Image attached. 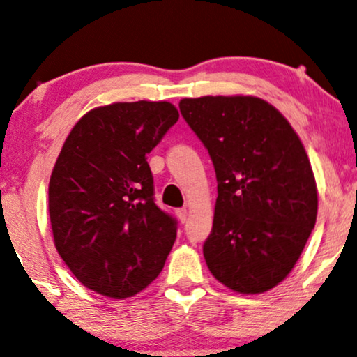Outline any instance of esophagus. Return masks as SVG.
Instances as JSON below:
<instances>
[{"label":"esophagus","mask_w":357,"mask_h":357,"mask_svg":"<svg viewBox=\"0 0 357 357\" xmlns=\"http://www.w3.org/2000/svg\"><path fill=\"white\" fill-rule=\"evenodd\" d=\"M176 214H178V218H179V220H181V222H186V220H188V209H186V207H183V209H178V211H176Z\"/></svg>","instance_id":"1"}]
</instances>
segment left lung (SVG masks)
<instances>
[{"label": "left lung", "instance_id": "8db88e82", "mask_svg": "<svg viewBox=\"0 0 357 357\" xmlns=\"http://www.w3.org/2000/svg\"><path fill=\"white\" fill-rule=\"evenodd\" d=\"M179 110L218 178L214 222L202 247L207 268L238 293L277 287L317 222V183L303 143L259 97L183 98Z\"/></svg>", "mask_w": 357, "mask_h": 357}]
</instances>
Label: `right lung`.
<instances>
[{
  "label": "right lung",
  "mask_w": 357,
  "mask_h": 357,
  "mask_svg": "<svg viewBox=\"0 0 357 357\" xmlns=\"http://www.w3.org/2000/svg\"><path fill=\"white\" fill-rule=\"evenodd\" d=\"M179 119L169 102H119L70 130L49 181L59 255L84 287L137 295L160 275L178 222L155 202L146 156Z\"/></svg>",
  "instance_id": "add662e5"
}]
</instances>
